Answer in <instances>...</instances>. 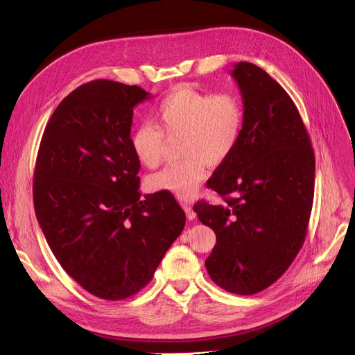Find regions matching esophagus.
Returning <instances> with one entry per match:
<instances>
[{
	"mask_svg": "<svg viewBox=\"0 0 355 355\" xmlns=\"http://www.w3.org/2000/svg\"><path fill=\"white\" fill-rule=\"evenodd\" d=\"M182 209H184L185 214H187L189 220H194L196 218V213H194V210H193V207L190 206V204H182Z\"/></svg>",
	"mask_w": 355,
	"mask_h": 355,
	"instance_id": "34e87169",
	"label": "esophagus"
}]
</instances>
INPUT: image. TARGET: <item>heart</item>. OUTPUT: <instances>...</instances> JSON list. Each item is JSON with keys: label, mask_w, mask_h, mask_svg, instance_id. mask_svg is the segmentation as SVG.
<instances>
[{"label": "heart", "mask_w": 355, "mask_h": 355, "mask_svg": "<svg viewBox=\"0 0 355 355\" xmlns=\"http://www.w3.org/2000/svg\"><path fill=\"white\" fill-rule=\"evenodd\" d=\"M245 112L233 93L197 90L190 86L177 87L158 106L157 125L144 122L130 135V146L137 159L149 170L162 162L164 135L181 137L178 164L164 168L148 178V187L166 191L177 198H193L207 175V164H225L236 149Z\"/></svg>", "instance_id": "heart-1"}]
</instances>
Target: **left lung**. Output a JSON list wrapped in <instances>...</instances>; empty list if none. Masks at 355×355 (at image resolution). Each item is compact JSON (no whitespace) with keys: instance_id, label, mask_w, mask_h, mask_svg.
Here are the masks:
<instances>
[{"instance_id":"obj_1","label":"left lung","mask_w":355,"mask_h":355,"mask_svg":"<svg viewBox=\"0 0 355 355\" xmlns=\"http://www.w3.org/2000/svg\"><path fill=\"white\" fill-rule=\"evenodd\" d=\"M232 76L243 98V129L230 158L207 187L226 204L198 201L194 211L216 233L206 268L220 288L253 295L270 286L301 250L313 201L315 157L295 103L256 64L240 62Z\"/></svg>"}]
</instances>
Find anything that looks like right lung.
<instances>
[{
	"instance_id": "1",
	"label": "right lung",
	"mask_w": 355,
	"mask_h": 355,
	"mask_svg": "<svg viewBox=\"0 0 355 355\" xmlns=\"http://www.w3.org/2000/svg\"><path fill=\"white\" fill-rule=\"evenodd\" d=\"M139 86L93 80L55 107L34 170V210L62 268L83 289L121 301L151 281L181 234L185 214L171 193L141 198L132 146Z\"/></svg>"
}]
</instances>
